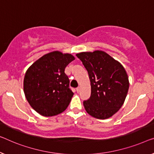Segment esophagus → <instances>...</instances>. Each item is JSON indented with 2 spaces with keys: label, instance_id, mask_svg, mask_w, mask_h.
Instances as JSON below:
<instances>
[{
  "label": "esophagus",
  "instance_id": "34e87169",
  "mask_svg": "<svg viewBox=\"0 0 154 154\" xmlns=\"http://www.w3.org/2000/svg\"><path fill=\"white\" fill-rule=\"evenodd\" d=\"M76 91H77V93H79V92H80V87L79 86L77 87V88H76Z\"/></svg>",
  "mask_w": 154,
  "mask_h": 154
}]
</instances>
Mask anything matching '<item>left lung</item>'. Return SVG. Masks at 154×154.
Returning <instances> with one entry per match:
<instances>
[{"mask_svg": "<svg viewBox=\"0 0 154 154\" xmlns=\"http://www.w3.org/2000/svg\"><path fill=\"white\" fill-rule=\"evenodd\" d=\"M76 56L88 71L91 95L84 101L87 113L104 120L113 116L122 106L129 82L122 65L104 51L80 52Z\"/></svg>", "mask_w": 154, "mask_h": 154, "instance_id": "8db88e82", "label": "left lung"}]
</instances>
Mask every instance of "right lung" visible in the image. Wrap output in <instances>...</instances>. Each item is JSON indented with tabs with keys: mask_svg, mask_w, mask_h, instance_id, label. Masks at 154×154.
Instances as JSON below:
<instances>
[{
	"mask_svg": "<svg viewBox=\"0 0 154 154\" xmlns=\"http://www.w3.org/2000/svg\"><path fill=\"white\" fill-rule=\"evenodd\" d=\"M75 57L54 51L43 55L27 70L23 91L30 106L43 116H57L67 109L74 93L65 68Z\"/></svg>",
	"mask_w": 154,
	"mask_h": 154,
	"instance_id": "add662e5",
	"label": "right lung"
}]
</instances>
